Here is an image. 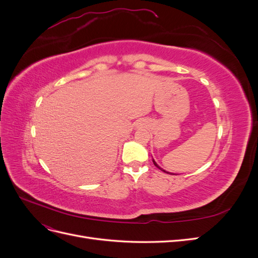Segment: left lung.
Here are the masks:
<instances>
[{
  "label": "left lung",
  "mask_w": 258,
  "mask_h": 258,
  "mask_svg": "<svg viewBox=\"0 0 258 258\" xmlns=\"http://www.w3.org/2000/svg\"><path fill=\"white\" fill-rule=\"evenodd\" d=\"M153 162H154V165H155V166H156V167H157V168H158V169H160V170H161V171H163V172H166V173H169V174H173V173H170V172H167V171H165V170H163V169H161V168H160V167H159V166H158V165H157V163H156V161H155V160H154V159H153Z\"/></svg>",
  "instance_id": "left-lung-1"
}]
</instances>
